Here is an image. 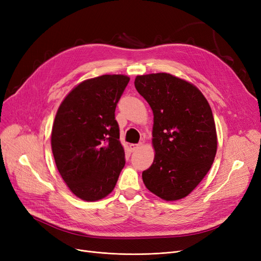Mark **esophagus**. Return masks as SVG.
Listing matches in <instances>:
<instances>
[{"mask_svg": "<svg viewBox=\"0 0 261 261\" xmlns=\"http://www.w3.org/2000/svg\"><path fill=\"white\" fill-rule=\"evenodd\" d=\"M139 147H140V144H130V145H129V149H130L132 152L136 151L137 149H139Z\"/></svg>", "mask_w": 261, "mask_h": 261, "instance_id": "34e87169", "label": "esophagus"}]
</instances>
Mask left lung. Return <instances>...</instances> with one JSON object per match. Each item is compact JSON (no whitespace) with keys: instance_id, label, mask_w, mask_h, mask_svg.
<instances>
[{"instance_id":"left-lung-1","label":"left lung","mask_w":261,"mask_h":261,"mask_svg":"<svg viewBox=\"0 0 261 261\" xmlns=\"http://www.w3.org/2000/svg\"><path fill=\"white\" fill-rule=\"evenodd\" d=\"M135 87L153 112L155 154L143 172L144 184L163 200L184 198L215 161L218 139L211 108L195 85L168 73L137 76Z\"/></svg>"}]
</instances>
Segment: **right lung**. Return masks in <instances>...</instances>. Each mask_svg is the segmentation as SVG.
<instances>
[{"instance_id":"right-lung-1","label":"right lung","mask_w":261,"mask_h":261,"mask_svg":"<svg viewBox=\"0 0 261 261\" xmlns=\"http://www.w3.org/2000/svg\"><path fill=\"white\" fill-rule=\"evenodd\" d=\"M129 82L125 75H102L78 84L54 118L51 147L69 191L86 201L111 193L125 165L115 109Z\"/></svg>"}]
</instances>
